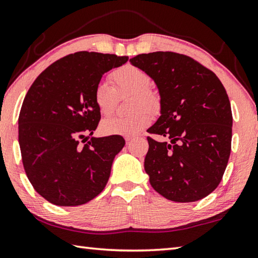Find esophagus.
Wrapping results in <instances>:
<instances>
[{
	"label": "esophagus",
	"instance_id": "esophagus-1",
	"mask_svg": "<svg viewBox=\"0 0 258 258\" xmlns=\"http://www.w3.org/2000/svg\"><path fill=\"white\" fill-rule=\"evenodd\" d=\"M132 139H133L132 137H126V138H125V141H126V142H130Z\"/></svg>",
	"mask_w": 258,
	"mask_h": 258
}]
</instances>
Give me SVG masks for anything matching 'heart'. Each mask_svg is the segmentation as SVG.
<instances>
[{"label": "heart", "mask_w": 258, "mask_h": 258, "mask_svg": "<svg viewBox=\"0 0 258 258\" xmlns=\"http://www.w3.org/2000/svg\"><path fill=\"white\" fill-rule=\"evenodd\" d=\"M110 80L114 87L100 82L95 88L93 99L99 113L104 116L111 115L117 107L118 97L127 96H132L130 109L135 113L126 117H111L102 120L100 132L104 135H137L152 120L151 115L146 109L156 113L160 108V97L158 92L149 88L151 78L142 69L133 64H126L111 72Z\"/></svg>", "instance_id": "heart-1"}]
</instances>
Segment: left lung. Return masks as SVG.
Returning a JSON list of instances; mask_svg holds the SVG:
<instances>
[{"label":"left lung","instance_id":"left-lung-1","mask_svg":"<svg viewBox=\"0 0 258 258\" xmlns=\"http://www.w3.org/2000/svg\"><path fill=\"white\" fill-rule=\"evenodd\" d=\"M130 62L153 79L161 115L149 133L144 169L150 184L167 200L195 202L217 188L231 151L232 114L219 78L189 56L174 51L140 54Z\"/></svg>","mask_w":258,"mask_h":258}]
</instances>
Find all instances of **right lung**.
I'll use <instances>...</instances> for the list:
<instances>
[{
    "label": "right lung",
    "instance_id": "obj_1",
    "mask_svg": "<svg viewBox=\"0 0 258 258\" xmlns=\"http://www.w3.org/2000/svg\"><path fill=\"white\" fill-rule=\"evenodd\" d=\"M127 59L78 51L50 64L28 90L19 115L22 163L35 190L51 204H84L107 185L125 140L110 135L88 141L101 117L93 93L106 72Z\"/></svg>",
    "mask_w": 258,
    "mask_h": 258
}]
</instances>
